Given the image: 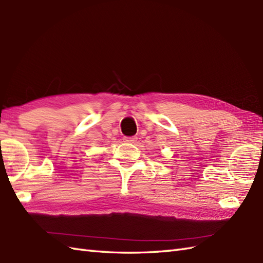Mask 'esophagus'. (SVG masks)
Segmentation results:
<instances>
[{
	"label": "esophagus",
	"instance_id": "1",
	"mask_svg": "<svg viewBox=\"0 0 263 263\" xmlns=\"http://www.w3.org/2000/svg\"><path fill=\"white\" fill-rule=\"evenodd\" d=\"M137 137L133 136V137H124V142L126 143H136Z\"/></svg>",
	"mask_w": 263,
	"mask_h": 263
}]
</instances>
